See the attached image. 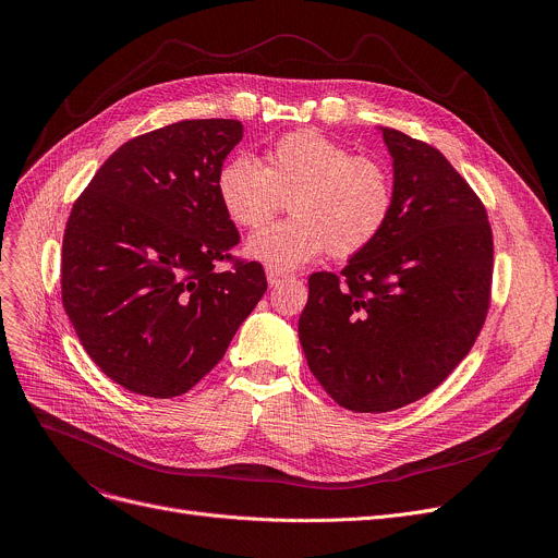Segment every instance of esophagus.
<instances>
[{
	"label": "esophagus",
	"instance_id": "esophagus-1",
	"mask_svg": "<svg viewBox=\"0 0 558 558\" xmlns=\"http://www.w3.org/2000/svg\"><path fill=\"white\" fill-rule=\"evenodd\" d=\"M284 278H287L284 274H280V271H276V269H267V282H269V287H278Z\"/></svg>",
	"mask_w": 558,
	"mask_h": 558
}]
</instances>
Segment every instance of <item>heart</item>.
I'll use <instances>...</instances> for the list:
<instances>
[{
  "label": "heart",
  "instance_id": "b5f03b06",
  "mask_svg": "<svg viewBox=\"0 0 558 558\" xmlns=\"http://www.w3.org/2000/svg\"><path fill=\"white\" fill-rule=\"evenodd\" d=\"M216 190L225 214L241 227L267 222L291 196L293 218L258 229L245 247L276 271H293L327 250L340 258L368 250L395 209V177L381 158L353 154L315 130L278 138L267 166L250 154L229 158Z\"/></svg>",
  "mask_w": 558,
  "mask_h": 558
}]
</instances>
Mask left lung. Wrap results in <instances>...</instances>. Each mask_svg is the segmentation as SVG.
<instances>
[{
	"mask_svg": "<svg viewBox=\"0 0 558 558\" xmlns=\"http://www.w3.org/2000/svg\"><path fill=\"white\" fill-rule=\"evenodd\" d=\"M395 209L340 276H308L298 333L306 364L355 413L422 400L468 355L490 306L493 229L484 203L433 145L379 128Z\"/></svg>",
	"mask_w": 558,
	"mask_h": 558,
	"instance_id": "left-lung-1",
	"label": "left lung"
}]
</instances>
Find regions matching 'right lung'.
Segmentation results:
<instances>
[{
	"instance_id": "1",
	"label": "right lung",
	"mask_w": 558,
	"mask_h": 558,
	"mask_svg": "<svg viewBox=\"0 0 558 558\" xmlns=\"http://www.w3.org/2000/svg\"><path fill=\"white\" fill-rule=\"evenodd\" d=\"M233 119L179 121L123 143L72 205L61 300L90 360L123 388L170 400L196 386L267 291L216 179L241 143Z\"/></svg>"
}]
</instances>
